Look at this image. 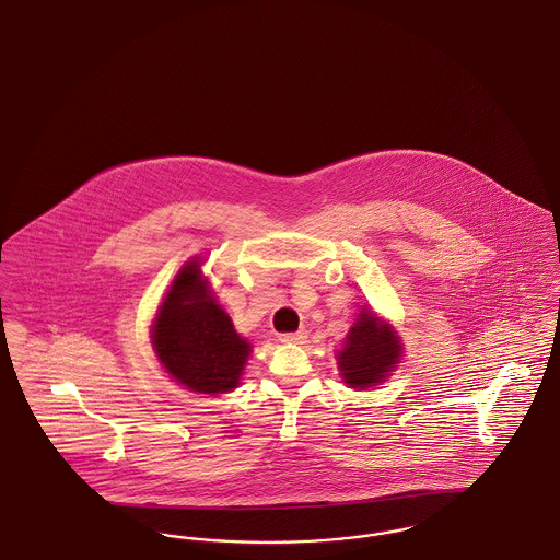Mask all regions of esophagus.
Returning <instances> with one entry per match:
<instances>
[{
  "label": "esophagus",
  "mask_w": 560,
  "mask_h": 560,
  "mask_svg": "<svg viewBox=\"0 0 560 560\" xmlns=\"http://www.w3.org/2000/svg\"><path fill=\"white\" fill-rule=\"evenodd\" d=\"M308 338V331L306 329H298V331H290V334H281L279 340L281 342H290V345H300Z\"/></svg>",
  "instance_id": "esophagus-1"
}]
</instances>
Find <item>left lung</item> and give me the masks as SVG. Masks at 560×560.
<instances>
[{"instance_id":"obj_1","label":"left lung","mask_w":560,"mask_h":560,"mask_svg":"<svg viewBox=\"0 0 560 560\" xmlns=\"http://www.w3.org/2000/svg\"><path fill=\"white\" fill-rule=\"evenodd\" d=\"M399 340L393 329L380 325L373 313H361L338 354V365L345 382L363 390L382 382L399 363Z\"/></svg>"}]
</instances>
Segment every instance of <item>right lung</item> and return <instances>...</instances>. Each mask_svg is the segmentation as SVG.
<instances>
[{
	"label": "right lung",
	"instance_id": "add662e5",
	"mask_svg": "<svg viewBox=\"0 0 560 560\" xmlns=\"http://www.w3.org/2000/svg\"><path fill=\"white\" fill-rule=\"evenodd\" d=\"M153 347L176 382L203 395L235 388L249 354V345L208 292L199 262H188L174 279L153 325Z\"/></svg>",
	"mask_w": 560,
	"mask_h": 560
}]
</instances>
